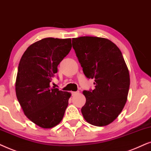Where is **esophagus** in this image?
<instances>
[{
  "label": "esophagus",
  "instance_id": "obj_1",
  "mask_svg": "<svg viewBox=\"0 0 151 151\" xmlns=\"http://www.w3.org/2000/svg\"><path fill=\"white\" fill-rule=\"evenodd\" d=\"M72 93V96H74V95H76V94H79V92H71Z\"/></svg>",
  "mask_w": 151,
  "mask_h": 151
}]
</instances>
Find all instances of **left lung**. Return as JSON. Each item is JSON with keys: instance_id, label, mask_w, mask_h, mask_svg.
<instances>
[{"instance_id": "8db88e82", "label": "left lung", "mask_w": 151, "mask_h": 151, "mask_svg": "<svg viewBox=\"0 0 151 151\" xmlns=\"http://www.w3.org/2000/svg\"><path fill=\"white\" fill-rule=\"evenodd\" d=\"M83 71L94 79L95 88L84 90L81 108L84 119L96 126H107L119 116L127 101L130 75L119 47L107 39L81 37L72 39Z\"/></svg>"}]
</instances>
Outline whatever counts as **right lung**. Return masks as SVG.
Wrapping results in <instances>:
<instances>
[{
    "mask_svg": "<svg viewBox=\"0 0 151 151\" xmlns=\"http://www.w3.org/2000/svg\"><path fill=\"white\" fill-rule=\"evenodd\" d=\"M72 48L70 39L45 38L27 47L19 62L16 94L24 114L43 128L61 122L71 94L50 87L57 66Z\"/></svg>",
    "mask_w": 151,
    "mask_h": 151,
    "instance_id": "1",
    "label": "right lung"
}]
</instances>
